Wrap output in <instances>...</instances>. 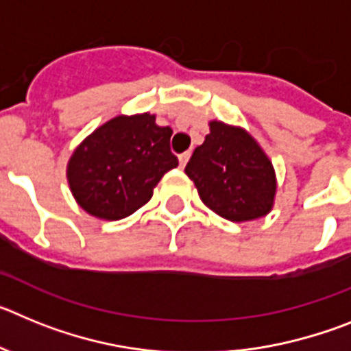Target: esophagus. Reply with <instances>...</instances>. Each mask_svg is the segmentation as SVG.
<instances>
[{"label": "esophagus", "mask_w": 351, "mask_h": 351, "mask_svg": "<svg viewBox=\"0 0 351 351\" xmlns=\"http://www.w3.org/2000/svg\"><path fill=\"white\" fill-rule=\"evenodd\" d=\"M190 156H191L190 151H186V153L179 154V165H181V169H184L186 163H188V160H190Z\"/></svg>", "instance_id": "obj_1"}]
</instances>
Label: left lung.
Listing matches in <instances>:
<instances>
[{
    "mask_svg": "<svg viewBox=\"0 0 351 351\" xmlns=\"http://www.w3.org/2000/svg\"><path fill=\"white\" fill-rule=\"evenodd\" d=\"M184 172L202 202L228 221L263 218L274 206L278 181L272 161L241 126L210 121L209 135Z\"/></svg>",
    "mask_w": 351,
    "mask_h": 351,
    "instance_id": "obj_1",
    "label": "left lung"
}]
</instances>
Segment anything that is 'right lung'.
<instances>
[{
    "label": "right lung",
    "mask_w": 351,
    "mask_h": 351,
    "mask_svg": "<svg viewBox=\"0 0 351 351\" xmlns=\"http://www.w3.org/2000/svg\"><path fill=\"white\" fill-rule=\"evenodd\" d=\"M172 130L154 114L116 116L84 138L68 160L66 179L75 202L95 218L123 219L151 200L169 170Z\"/></svg>",
    "instance_id": "obj_1"
}]
</instances>
